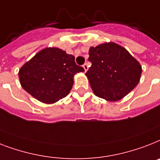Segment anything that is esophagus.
<instances>
[{
	"label": "esophagus",
	"mask_w": 160,
	"mask_h": 160,
	"mask_svg": "<svg viewBox=\"0 0 160 160\" xmlns=\"http://www.w3.org/2000/svg\"><path fill=\"white\" fill-rule=\"evenodd\" d=\"M83 68L84 69V72H86V71H88V69H89V66H88L87 63H85V64L83 65Z\"/></svg>",
	"instance_id": "1"
}]
</instances>
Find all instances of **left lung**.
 Instances as JSON below:
<instances>
[{
  "label": "left lung",
  "mask_w": 160,
  "mask_h": 160,
  "mask_svg": "<svg viewBox=\"0 0 160 160\" xmlns=\"http://www.w3.org/2000/svg\"><path fill=\"white\" fill-rule=\"evenodd\" d=\"M89 55L92 66L85 76L96 96L116 102L138 84L141 66L123 47L112 42H104L91 47Z\"/></svg>",
  "instance_id": "1"
}]
</instances>
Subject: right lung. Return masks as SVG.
Returning a JSON list of instances; mask_svg holds the SVG:
<instances>
[{
	"label": "right lung",
	"mask_w": 160,
	"mask_h": 160,
	"mask_svg": "<svg viewBox=\"0 0 160 160\" xmlns=\"http://www.w3.org/2000/svg\"><path fill=\"white\" fill-rule=\"evenodd\" d=\"M84 71L76 64L74 56L58 48H46L22 66L19 79L26 92L51 104L68 95L75 75Z\"/></svg>",
	"instance_id": "right-lung-1"
}]
</instances>
